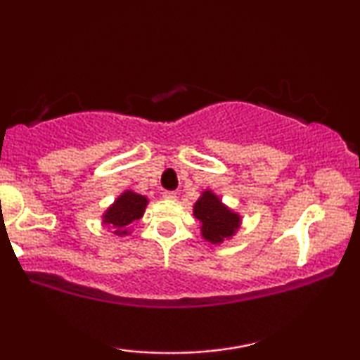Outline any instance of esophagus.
<instances>
[{
  "mask_svg": "<svg viewBox=\"0 0 360 360\" xmlns=\"http://www.w3.org/2000/svg\"><path fill=\"white\" fill-rule=\"evenodd\" d=\"M162 196H164L165 200H176V193H175V191H169V190H165L164 193H162Z\"/></svg>",
  "mask_w": 360,
  "mask_h": 360,
  "instance_id": "esophagus-1",
  "label": "esophagus"
}]
</instances>
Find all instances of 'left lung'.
<instances>
[{
  "mask_svg": "<svg viewBox=\"0 0 360 360\" xmlns=\"http://www.w3.org/2000/svg\"><path fill=\"white\" fill-rule=\"evenodd\" d=\"M193 213L195 218L201 221V236L211 244L223 243L239 229V214L221 203L213 191L201 193L193 206Z\"/></svg>",
  "mask_w": 360,
  "mask_h": 360,
  "instance_id": "1",
  "label": "left lung"
}]
</instances>
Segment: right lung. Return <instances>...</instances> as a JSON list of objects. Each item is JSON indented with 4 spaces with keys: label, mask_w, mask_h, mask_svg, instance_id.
I'll return each instance as SVG.
<instances>
[{
    "label": "right lung",
    "mask_w": 360,
    "mask_h": 360,
    "mask_svg": "<svg viewBox=\"0 0 360 360\" xmlns=\"http://www.w3.org/2000/svg\"><path fill=\"white\" fill-rule=\"evenodd\" d=\"M147 206V198L142 195H137L134 191H124L120 198L111 205L108 211L103 216V223L110 224L115 228V234L126 236L127 229H124L127 224L132 221L141 219L144 214Z\"/></svg>",
    "instance_id": "1"
}]
</instances>
